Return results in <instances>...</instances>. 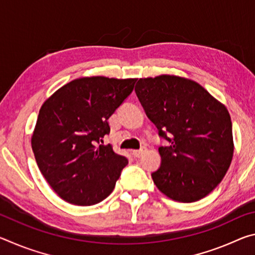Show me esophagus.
Here are the masks:
<instances>
[{
	"mask_svg": "<svg viewBox=\"0 0 255 255\" xmlns=\"http://www.w3.org/2000/svg\"><path fill=\"white\" fill-rule=\"evenodd\" d=\"M146 152V148H140V149H135V150H132V155L135 157H140L141 155H143L144 153Z\"/></svg>",
	"mask_w": 255,
	"mask_h": 255,
	"instance_id": "34e87169",
	"label": "esophagus"
}]
</instances>
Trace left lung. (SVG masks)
Segmentation results:
<instances>
[{
    "label": "left lung",
    "mask_w": 255,
    "mask_h": 255,
    "mask_svg": "<svg viewBox=\"0 0 255 255\" xmlns=\"http://www.w3.org/2000/svg\"><path fill=\"white\" fill-rule=\"evenodd\" d=\"M135 91L158 135L170 143L158 148L155 185L179 202L208 196L225 176L234 153L226 107L197 82L176 75L139 79Z\"/></svg>",
    "instance_id": "obj_1"
}]
</instances>
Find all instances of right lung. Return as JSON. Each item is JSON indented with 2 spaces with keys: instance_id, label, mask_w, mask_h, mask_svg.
<instances>
[{
  "instance_id": "add662e5",
  "label": "right lung",
  "mask_w": 255,
  "mask_h": 255,
  "mask_svg": "<svg viewBox=\"0 0 255 255\" xmlns=\"http://www.w3.org/2000/svg\"><path fill=\"white\" fill-rule=\"evenodd\" d=\"M137 79L81 77L63 85L41 106L31 136L37 165L66 202L92 206L110 195L128 159L99 145L108 119L132 92Z\"/></svg>"
}]
</instances>
